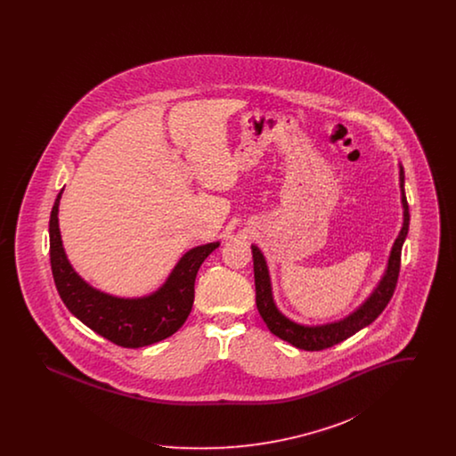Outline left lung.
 Returning a JSON list of instances; mask_svg holds the SVG:
<instances>
[{
    "label": "left lung",
    "mask_w": 456,
    "mask_h": 456,
    "mask_svg": "<svg viewBox=\"0 0 456 456\" xmlns=\"http://www.w3.org/2000/svg\"><path fill=\"white\" fill-rule=\"evenodd\" d=\"M405 174L403 167L400 166V190H402V205H403V225L391 248L390 258H388V266L385 270L383 279L378 283V287L372 290V294L364 301L359 309H355L347 318L328 323V325L320 326H304L299 323H294L287 316L277 309L273 303L272 296V283H270V275H268V266L265 256L261 255L258 246H251L253 251V265H255V285H256V307L260 311V316L263 322L268 326V330L282 338L285 342L292 344L294 347L303 348V350H323V348L333 347L364 326L370 325L390 303L398 281L400 273V256H402V246L407 238L409 232V222H411V214H409V203L405 196Z\"/></svg>",
    "instance_id": "obj_1"
}]
</instances>
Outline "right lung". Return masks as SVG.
Masks as SVG:
<instances>
[{
    "mask_svg": "<svg viewBox=\"0 0 456 456\" xmlns=\"http://www.w3.org/2000/svg\"><path fill=\"white\" fill-rule=\"evenodd\" d=\"M60 198L61 193L56 198L49 218V255L56 289L69 313L121 347L152 346L175 333L191 313L196 273L205 258L218 248V242L190 249L177 261L166 283L151 296L136 299L114 297L90 287L66 258L58 225Z\"/></svg>",
    "mask_w": 456,
    "mask_h": 456,
    "instance_id": "1",
    "label": "right lung"
}]
</instances>
